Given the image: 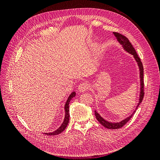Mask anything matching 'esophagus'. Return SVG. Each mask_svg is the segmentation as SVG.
Masks as SVG:
<instances>
[{
  "label": "esophagus",
  "mask_w": 160,
  "mask_h": 160,
  "mask_svg": "<svg viewBox=\"0 0 160 160\" xmlns=\"http://www.w3.org/2000/svg\"><path fill=\"white\" fill-rule=\"evenodd\" d=\"M89 84H88V83H81L79 87H78V89H79V91L80 92H84L87 90H88L89 89Z\"/></svg>",
  "instance_id": "34e87169"
}]
</instances>
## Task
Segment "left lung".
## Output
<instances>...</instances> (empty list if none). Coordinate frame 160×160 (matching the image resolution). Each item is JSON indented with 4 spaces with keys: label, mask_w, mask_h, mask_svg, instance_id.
<instances>
[{
    "label": "left lung",
    "mask_w": 160,
    "mask_h": 160,
    "mask_svg": "<svg viewBox=\"0 0 160 160\" xmlns=\"http://www.w3.org/2000/svg\"><path fill=\"white\" fill-rule=\"evenodd\" d=\"M114 35L115 36V37L117 38V40L118 41V42L120 43L121 45H122L123 48L124 49L125 51H126L132 54L134 59L136 61V62H138V65L139 67V77H140V85H141V88H140V94H139V103H138V105L136 106V108L134 110L133 112L132 113V114L129 115V117H128L127 118H125V119L121 121L120 122H117V123H112V122H109L106 121L105 119H104L97 112V111L95 110V117L98 119V122L104 126L105 128L108 129H119L122 128L124 125L126 124L130 120V119L132 118L133 114L135 113L136 111V109H138V108L139 107V104L142 103V101L143 99V96H144V92H143V88H144V83H143V65L142 62L141 61V59L139 57V56L138 55L136 51H135V49L133 48V45H132L129 41L128 38L125 37L124 35H122L119 32H113Z\"/></svg>",
    "instance_id": "8db88e82"
}]
</instances>
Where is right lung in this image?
Listing matches in <instances>:
<instances>
[{"instance_id": "right-lung-1", "label": "right lung", "mask_w": 160, "mask_h": 160, "mask_svg": "<svg viewBox=\"0 0 160 160\" xmlns=\"http://www.w3.org/2000/svg\"><path fill=\"white\" fill-rule=\"evenodd\" d=\"M76 93L75 92L73 91L72 92V93H71V95L69 96L68 99H67V101H66V103L65 105V118H64V120H63V122L62 123L61 126L58 128L57 130L54 131L53 132H51V133H45V134L47 135H58L61 133V132H63V131L65 129V128H67V125H68L69 123V117H70V115H69V102L71 100V99L72 98H74V97L75 96Z\"/></svg>"}]
</instances>
